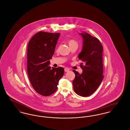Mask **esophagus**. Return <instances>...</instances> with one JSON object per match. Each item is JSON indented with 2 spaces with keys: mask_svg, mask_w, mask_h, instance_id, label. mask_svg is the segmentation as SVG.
<instances>
[{
  "mask_svg": "<svg viewBox=\"0 0 130 130\" xmlns=\"http://www.w3.org/2000/svg\"><path fill=\"white\" fill-rule=\"evenodd\" d=\"M69 70H70V69L69 68H65V69H64V71H65V72H69Z\"/></svg>",
  "mask_w": 130,
  "mask_h": 130,
  "instance_id": "obj_1",
  "label": "esophagus"
}]
</instances>
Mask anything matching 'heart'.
Returning <instances> with one entry per match:
<instances>
[{
  "mask_svg": "<svg viewBox=\"0 0 130 130\" xmlns=\"http://www.w3.org/2000/svg\"><path fill=\"white\" fill-rule=\"evenodd\" d=\"M68 43L69 47H71L73 46H78V43L77 42V41H76L74 39H70L68 40Z\"/></svg>",
  "mask_w": 130,
  "mask_h": 130,
  "instance_id": "heart-1",
  "label": "heart"
}]
</instances>
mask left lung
Listing matches in <instances>:
<instances>
[{"instance_id": "left-lung-1", "label": "left lung", "mask_w": 130, "mask_h": 130, "mask_svg": "<svg viewBox=\"0 0 130 130\" xmlns=\"http://www.w3.org/2000/svg\"><path fill=\"white\" fill-rule=\"evenodd\" d=\"M83 40V48L78 56L81 60L82 73L74 70L75 75L73 81L74 92L86 97L93 94L98 88L104 76L103 75V47L99 40L83 31L80 33Z\"/></svg>"}]
</instances>
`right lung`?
Instances as JSON below:
<instances>
[{
  "mask_svg": "<svg viewBox=\"0 0 130 130\" xmlns=\"http://www.w3.org/2000/svg\"><path fill=\"white\" fill-rule=\"evenodd\" d=\"M60 33L39 31L31 37L27 48V72L35 90L43 96L56 92L64 73L62 67L49 66Z\"/></svg>",
  "mask_w": 130,
  "mask_h": 130,
  "instance_id": "1",
  "label": "right lung"
}]
</instances>
